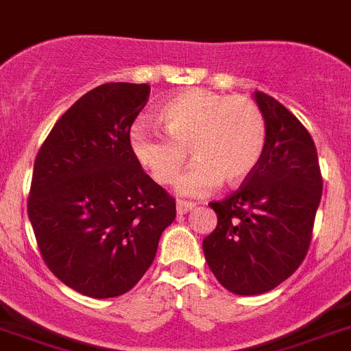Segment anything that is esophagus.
I'll list each match as a JSON object with an SVG mask.
<instances>
[{"label":"esophagus","mask_w":351,"mask_h":351,"mask_svg":"<svg viewBox=\"0 0 351 351\" xmlns=\"http://www.w3.org/2000/svg\"><path fill=\"white\" fill-rule=\"evenodd\" d=\"M193 206H195L193 202H190V201H181V199H179L178 204H176V208H178V213H179V215H182V213H188V211L192 210Z\"/></svg>","instance_id":"obj_1"}]
</instances>
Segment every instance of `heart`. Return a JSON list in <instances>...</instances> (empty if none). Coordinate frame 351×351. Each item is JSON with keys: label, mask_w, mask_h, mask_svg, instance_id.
<instances>
[{"label": "heart", "mask_w": 351, "mask_h": 351, "mask_svg": "<svg viewBox=\"0 0 351 351\" xmlns=\"http://www.w3.org/2000/svg\"><path fill=\"white\" fill-rule=\"evenodd\" d=\"M158 120L165 134L138 121L129 132L130 150L159 184L178 181L190 150L197 161L179 182L184 195L210 192L222 179L231 186L244 182L258 167L267 140L262 109L242 95L184 89L161 106Z\"/></svg>", "instance_id": "b5f03b06"}]
</instances>
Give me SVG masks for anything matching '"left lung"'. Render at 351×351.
I'll return each mask as SVG.
<instances>
[{"label": "left lung", "instance_id": "left-lung-1", "mask_svg": "<svg viewBox=\"0 0 351 351\" xmlns=\"http://www.w3.org/2000/svg\"><path fill=\"white\" fill-rule=\"evenodd\" d=\"M254 98L267 125L262 159L237 192L210 202L217 228L202 240L211 273L240 296L273 291L300 267L323 193L311 132L276 98Z\"/></svg>", "mask_w": 351, "mask_h": 351}]
</instances>
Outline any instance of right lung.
Masks as SVG:
<instances>
[{
    "label": "right lung",
    "instance_id": "obj_1",
    "mask_svg": "<svg viewBox=\"0 0 351 351\" xmlns=\"http://www.w3.org/2000/svg\"><path fill=\"white\" fill-rule=\"evenodd\" d=\"M149 97V84H102L69 107L37 152L28 195L37 247L84 296L129 292L176 219V199L130 150V127Z\"/></svg>",
    "mask_w": 351,
    "mask_h": 351
}]
</instances>
